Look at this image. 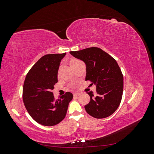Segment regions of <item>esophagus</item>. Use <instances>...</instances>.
Listing matches in <instances>:
<instances>
[{
    "label": "esophagus",
    "instance_id": "34e87169",
    "mask_svg": "<svg viewBox=\"0 0 154 154\" xmlns=\"http://www.w3.org/2000/svg\"><path fill=\"white\" fill-rule=\"evenodd\" d=\"M80 93H74V94H73L74 95V97H78V96H80Z\"/></svg>",
    "mask_w": 154,
    "mask_h": 154
}]
</instances>
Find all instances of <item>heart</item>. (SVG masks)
Wrapping results in <instances>:
<instances>
[{
	"instance_id": "obj_1",
	"label": "heart",
	"mask_w": 154,
	"mask_h": 154,
	"mask_svg": "<svg viewBox=\"0 0 154 154\" xmlns=\"http://www.w3.org/2000/svg\"><path fill=\"white\" fill-rule=\"evenodd\" d=\"M74 61H76V60H74V61H72V62H74Z\"/></svg>"
}]
</instances>
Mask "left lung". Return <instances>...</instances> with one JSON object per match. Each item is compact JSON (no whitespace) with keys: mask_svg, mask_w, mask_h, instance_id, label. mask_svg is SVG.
<instances>
[{"mask_svg":"<svg viewBox=\"0 0 154 154\" xmlns=\"http://www.w3.org/2000/svg\"><path fill=\"white\" fill-rule=\"evenodd\" d=\"M74 57L86 65L85 80L96 86V94L88 92L91 101L85 106L87 112L97 119L109 117L117 110L122 101L123 76L116 60L98 48L71 51Z\"/></svg>","mask_w":154,"mask_h":154,"instance_id":"1","label":"left lung"}]
</instances>
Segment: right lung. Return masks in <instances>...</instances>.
Here are the masks:
<instances>
[{
    "label": "right lung",
    "mask_w": 154,
    "mask_h": 154,
    "mask_svg": "<svg viewBox=\"0 0 154 154\" xmlns=\"http://www.w3.org/2000/svg\"><path fill=\"white\" fill-rule=\"evenodd\" d=\"M66 53L49 54L40 58L27 74L23 86V101L36 122L54 126L65 118L73 95L67 92L55 100L52 90L58 82V71Z\"/></svg>",
    "instance_id": "right-lung-1"
}]
</instances>
